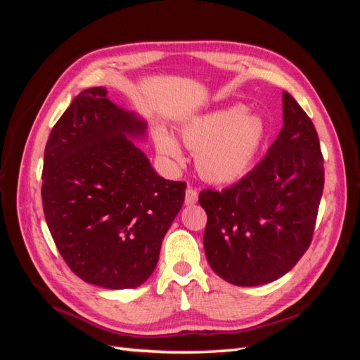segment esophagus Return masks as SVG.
I'll return each mask as SVG.
<instances>
[{
    "label": "esophagus",
    "mask_w": 360,
    "mask_h": 360,
    "mask_svg": "<svg viewBox=\"0 0 360 360\" xmlns=\"http://www.w3.org/2000/svg\"><path fill=\"white\" fill-rule=\"evenodd\" d=\"M196 201H198V192H196V188L188 187V188L186 190V204H187V205H192V204H195Z\"/></svg>",
    "instance_id": "esophagus-1"
}]
</instances>
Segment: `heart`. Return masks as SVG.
I'll return each instance as SVG.
<instances>
[{
  "label": "heart",
  "instance_id": "obj_1",
  "mask_svg": "<svg viewBox=\"0 0 360 360\" xmlns=\"http://www.w3.org/2000/svg\"><path fill=\"white\" fill-rule=\"evenodd\" d=\"M246 114L244 106H231L193 117L182 127V141L195 151L196 170L204 179L226 184L249 172L266 139V125L259 116ZM155 143L168 164H182L184 156L173 136L158 129Z\"/></svg>",
  "mask_w": 360,
  "mask_h": 360
}]
</instances>
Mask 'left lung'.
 Here are the masks:
<instances>
[{
  "label": "left lung",
  "instance_id": "obj_1",
  "mask_svg": "<svg viewBox=\"0 0 360 360\" xmlns=\"http://www.w3.org/2000/svg\"><path fill=\"white\" fill-rule=\"evenodd\" d=\"M325 170L312 120L283 93V127L266 156L232 187L205 188L204 249L221 278L259 286L283 277L308 250Z\"/></svg>",
  "mask_w": 360,
  "mask_h": 360
}]
</instances>
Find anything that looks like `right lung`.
<instances>
[{
	"label": "right lung",
	"instance_id": "1",
	"mask_svg": "<svg viewBox=\"0 0 360 360\" xmlns=\"http://www.w3.org/2000/svg\"><path fill=\"white\" fill-rule=\"evenodd\" d=\"M145 128L97 86L74 97L46 143V223L65 263L91 285L128 289L148 280L184 204L186 182L160 178L129 141Z\"/></svg>",
	"mask_w": 360,
	"mask_h": 360
}]
</instances>
